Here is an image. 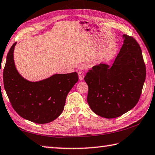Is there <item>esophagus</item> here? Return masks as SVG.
<instances>
[{"mask_svg":"<svg viewBox=\"0 0 155 155\" xmlns=\"http://www.w3.org/2000/svg\"><path fill=\"white\" fill-rule=\"evenodd\" d=\"M78 78H79V80L83 81L84 78V72L82 71H79L78 72Z\"/></svg>","mask_w":155,"mask_h":155,"instance_id":"1","label":"esophagus"}]
</instances>
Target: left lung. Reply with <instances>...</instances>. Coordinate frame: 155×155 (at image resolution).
<instances>
[{
    "mask_svg": "<svg viewBox=\"0 0 155 155\" xmlns=\"http://www.w3.org/2000/svg\"><path fill=\"white\" fill-rule=\"evenodd\" d=\"M122 37L123 45L113 64L93 66L84 78L91 109L108 119L122 116L137 104L146 78L140 45L132 37Z\"/></svg>",
    "mask_w": 155,
    "mask_h": 155,
    "instance_id": "8db88e82",
    "label": "left lung"
}]
</instances>
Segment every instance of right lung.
Segmentation results:
<instances>
[{"mask_svg": "<svg viewBox=\"0 0 155 155\" xmlns=\"http://www.w3.org/2000/svg\"><path fill=\"white\" fill-rule=\"evenodd\" d=\"M16 44L8 51L3 71L4 87L9 101L24 119L37 124L52 122L63 111L68 93L78 80V74H55L39 81H27L15 64Z\"/></svg>", "mask_w": 155, "mask_h": 155, "instance_id": "add662e5", "label": "right lung"}]
</instances>
